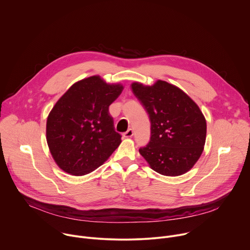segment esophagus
Returning a JSON list of instances; mask_svg holds the SVG:
<instances>
[{
	"label": "esophagus",
	"mask_w": 250,
	"mask_h": 250,
	"mask_svg": "<svg viewBox=\"0 0 250 250\" xmlns=\"http://www.w3.org/2000/svg\"><path fill=\"white\" fill-rule=\"evenodd\" d=\"M133 135V130L131 128H128L125 132H124L125 137H131Z\"/></svg>",
	"instance_id": "1"
}]
</instances>
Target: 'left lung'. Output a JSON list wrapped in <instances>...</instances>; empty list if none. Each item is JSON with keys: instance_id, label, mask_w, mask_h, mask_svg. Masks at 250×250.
Returning a JSON list of instances; mask_svg holds the SVG:
<instances>
[{"instance_id": "1", "label": "left lung", "mask_w": 250, "mask_h": 250, "mask_svg": "<svg viewBox=\"0 0 250 250\" xmlns=\"http://www.w3.org/2000/svg\"><path fill=\"white\" fill-rule=\"evenodd\" d=\"M132 93L150 120V141L139 153L151 169L165 176L189 171L206 142L207 123L198 104L181 89L158 80L152 86L134 82Z\"/></svg>"}]
</instances>
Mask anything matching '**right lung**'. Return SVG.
<instances>
[{"instance_id":"obj_1","label":"right lung","mask_w":250,"mask_h":250,"mask_svg":"<svg viewBox=\"0 0 250 250\" xmlns=\"http://www.w3.org/2000/svg\"><path fill=\"white\" fill-rule=\"evenodd\" d=\"M124 90L95 75L71 86L56 102L46 122V140L56 164L66 173H91L112 155L122 142L109 113Z\"/></svg>"}]
</instances>
